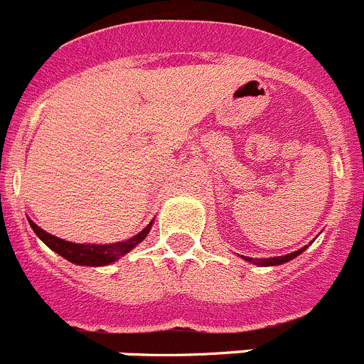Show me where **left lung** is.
Here are the masks:
<instances>
[{"instance_id": "obj_1", "label": "left lung", "mask_w": 364, "mask_h": 364, "mask_svg": "<svg viewBox=\"0 0 364 364\" xmlns=\"http://www.w3.org/2000/svg\"><path fill=\"white\" fill-rule=\"evenodd\" d=\"M304 248H301V250H297V252H292V254H288V255H281V257H270V259H254V257H245V255H243V259L250 261V263H254V264H259V267H272V264H283V263H287V261L294 259V257H296V255H299Z\"/></svg>"}]
</instances>
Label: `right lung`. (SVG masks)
<instances>
[{"mask_svg":"<svg viewBox=\"0 0 364 364\" xmlns=\"http://www.w3.org/2000/svg\"><path fill=\"white\" fill-rule=\"evenodd\" d=\"M31 227L32 230L36 232L41 241L47 245L48 248L55 252V254L63 255L65 259L72 261V263L76 264H85V267H101V264H109L112 261L119 259L121 255H125L127 252L132 250L137 243H141L143 239L146 237L150 230V223L149 227L145 230H141L137 235H134L132 239L129 241H123V243H116V245H76V243H70V241H63V239L55 237V235L47 234L45 230L34 225L32 221Z\"/></svg>","mask_w":364,"mask_h":364,"instance_id":"obj_1","label":"right lung"}]
</instances>
